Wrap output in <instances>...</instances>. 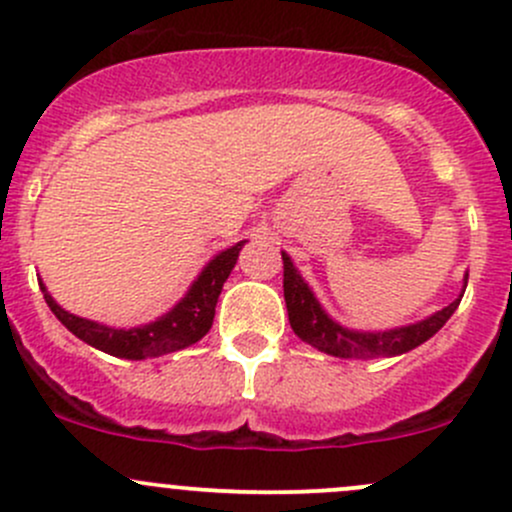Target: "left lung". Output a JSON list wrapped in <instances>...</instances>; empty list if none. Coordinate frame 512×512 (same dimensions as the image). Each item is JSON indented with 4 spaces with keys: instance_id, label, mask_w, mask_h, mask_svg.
Here are the masks:
<instances>
[{
    "instance_id": "obj_1",
    "label": "left lung",
    "mask_w": 512,
    "mask_h": 512,
    "mask_svg": "<svg viewBox=\"0 0 512 512\" xmlns=\"http://www.w3.org/2000/svg\"><path fill=\"white\" fill-rule=\"evenodd\" d=\"M282 262L284 301H287L289 324H292L294 333H297L301 341L314 346L316 351L333 355V358H392V355H402L412 351V348L422 346L459 309L461 297L466 292V282H469V272H466L459 297L441 311H434L427 319L417 321V324L387 328V331H355V328L338 324L336 319L326 314L321 301L316 299L314 289L306 284V279L301 277L297 265H294L287 252H282Z\"/></svg>"
}]
</instances>
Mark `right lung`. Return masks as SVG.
<instances>
[{"label":"right lung","instance_id":"obj_1","mask_svg":"<svg viewBox=\"0 0 512 512\" xmlns=\"http://www.w3.org/2000/svg\"><path fill=\"white\" fill-rule=\"evenodd\" d=\"M245 242L247 240L235 242L233 247H225L218 255H213V260H208L206 267H203V270L198 272V277L193 279L188 292L176 301L166 314L149 321V324H139L132 328L105 326L98 324V321L75 316L71 311L63 309V306L48 294L46 284H43L41 279L39 287L48 309L56 314V319L61 321L73 336H78L80 341L88 343V346L125 360L159 358V355L164 353H174L181 351V348L193 346V343H198L208 331H211L215 304H218L225 279L233 272Z\"/></svg>","mask_w":512,"mask_h":512}]
</instances>
